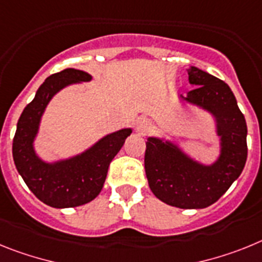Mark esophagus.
I'll return each mask as SVG.
<instances>
[{
  "mask_svg": "<svg viewBox=\"0 0 262 262\" xmlns=\"http://www.w3.org/2000/svg\"><path fill=\"white\" fill-rule=\"evenodd\" d=\"M136 130L140 134H142V136H145V134L150 133V132L153 130V124L149 120H146V118H141L140 121L137 122Z\"/></svg>",
  "mask_w": 262,
  "mask_h": 262,
  "instance_id": "34e87169",
  "label": "esophagus"
}]
</instances>
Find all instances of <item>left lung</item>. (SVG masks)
<instances>
[{
	"mask_svg": "<svg viewBox=\"0 0 262 262\" xmlns=\"http://www.w3.org/2000/svg\"><path fill=\"white\" fill-rule=\"evenodd\" d=\"M188 81L194 90L182 101L212 115L220 138V154L204 165L171 141L149 137L145 151V171L150 190L163 203L178 208H206L219 200L247 162V122L237 101L223 80L196 67H190Z\"/></svg>",
	"mask_w": 262,
	"mask_h": 262,
	"instance_id": "left-lung-1",
	"label": "left lung"
}]
</instances>
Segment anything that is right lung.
I'll return each mask as SVG.
<instances>
[{
  "instance_id": "obj_1",
  "label": "right lung",
  "mask_w": 262,
  "mask_h": 262,
  "mask_svg": "<svg viewBox=\"0 0 262 262\" xmlns=\"http://www.w3.org/2000/svg\"><path fill=\"white\" fill-rule=\"evenodd\" d=\"M90 74L67 68L49 76L35 97L24 109L13 140V159L27 187L40 202L54 208H70L93 200L103 188L109 163L130 136L120 129L99 140L83 153L55 162H45L34 149V141L50 100L71 84L90 81Z\"/></svg>"
}]
</instances>
